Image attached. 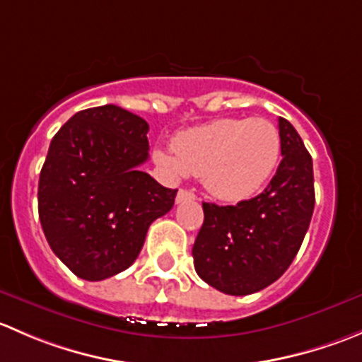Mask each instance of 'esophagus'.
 Masks as SVG:
<instances>
[{
    "instance_id": "esophagus-1",
    "label": "esophagus",
    "mask_w": 362,
    "mask_h": 362,
    "mask_svg": "<svg viewBox=\"0 0 362 362\" xmlns=\"http://www.w3.org/2000/svg\"><path fill=\"white\" fill-rule=\"evenodd\" d=\"M196 196L192 194L191 191H187V189H180V191L177 192V198H175V202L178 204L180 203H185V202H191V199H194Z\"/></svg>"
}]
</instances>
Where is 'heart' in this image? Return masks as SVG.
<instances>
[{"label":"heart","mask_w":362,"mask_h":362,"mask_svg":"<svg viewBox=\"0 0 362 362\" xmlns=\"http://www.w3.org/2000/svg\"><path fill=\"white\" fill-rule=\"evenodd\" d=\"M171 147L175 154L154 152L168 177L198 175L215 198L238 203L257 194L275 173L282 141L266 119H217L177 133Z\"/></svg>","instance_id":"obj_1"}]
</instances>
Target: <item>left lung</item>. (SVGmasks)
Wrapping results in <instances>:
<instances>
[{
    "label": "left lung",
    "mask_w": 362,
    "mask_h": 362,
    "mask_svg": "<svg viewBox=\"0 0 362 362\" xmlns=\"http://www.w3.org/2000/svg\"><path fill=\"white\" fill-rule=\"evenodd\" d=\"M282 160L255 198L218 206L203 203L204 221L192 257L196 273L217 291L254 294L286 273L312 221V156L293 124L279 119Z\"/></svg>",
    "instance_id": "obj_1"
}]
</instances>
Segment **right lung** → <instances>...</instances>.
<instances>
[{
  "instance_id": "1",
  "label": "right lung",
  "mask_w": 362,
  "mask_h": 362,
  "mask_svg": "<svg viewBox=\"0 0 362 362\" xmlns=\"http://www.w3.org/2000/svg\"><path fill=\"white\" fill-rule=\"evenodd\" d=\"M148 124L103 105L71 117L52 138L40 173L38 214L54 254L89 282L136 261L148 226L171 210L177 189L140 170Z\"/></svg>"
}]
</instances>
